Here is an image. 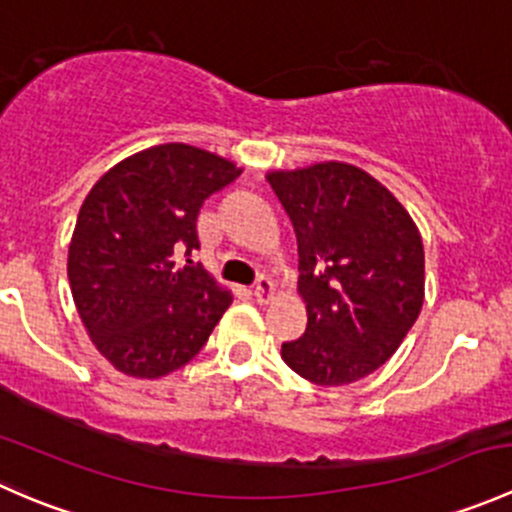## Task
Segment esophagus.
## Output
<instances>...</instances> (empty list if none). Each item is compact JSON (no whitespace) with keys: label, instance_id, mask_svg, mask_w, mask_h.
<instances>
[{"label":"esophagus","instance_id":"obj_1","mask_svg":"<svg viewBox=\"0 0 512 512\" xmlns=\"http://www.w3.org/2000/svg\"><path fill=\"white\" fill-rule=\"evenodd\" d=\"M252 294H255V299L260 304L270 302V297H272V294H275V285H272L270 277H265V275L257 277V282H255V285H252Z\"/></svg>","mask_w":512,"mask_h":512}]
</instances>
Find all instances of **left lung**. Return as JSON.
<instances>
[{
  "label": "left lung",
  "mask_w": 512,
  "mask_h": 512,
  "mask_svg": "<svg viewBox=\"0 0 512 512\" xmlns=\"http://www.w3.org/2000/svg\"><path fill=\"white\" fill-rule=\"evenodd\" d=\"M299 247L307 332L282 344L319 386L364 379L394 356L423 304V242L399 200L361 168L319 163L270 173Z\"/></svg>",
  "instance_id": "left-lung-1"
}]
</instances>
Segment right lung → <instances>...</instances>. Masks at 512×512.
<instances>
[{
  "label": "right lung",
  "instance_id": "right-lung-1",
  "mask_svg": "<svg viewBox=\"0 0 512 512\" xmlns=\"http://www.w3.org/2000/svg\"><path fill=\"white\" fill-rule=\"evenodd\" d=\"M240 175L215 153L165 143L91 188L69 247L76 309L118 371L158 379L208 342L232 297L193 260L205 200Z\"/></svg>",
  "mask_w": 512,
  "mask_h": 512
}]
</instances>
